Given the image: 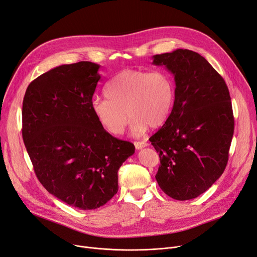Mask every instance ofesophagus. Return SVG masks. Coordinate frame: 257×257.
<instances>
[{
	"label": "esophagus",
	"instance_id": "1",
	"mask_svg": "<svg viewBox=\"0 0 257 257\" xmlns=\"http://www.w3.org/2000/svg\"><path fill=\"white\" fill-rule=\"evenodd\" d=\"M150 144L148 142H144V141H138V142H135V148L136 150H142L144 148H146V146H149Z\"/></svg>",
	"mask_w": 257,
	"mask_h": 257
}]
</instances>
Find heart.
Instances as JSON below:
<instances>
[{
  "label": "heart",
  "mask_w": 257,
  "mask_h": 257,
  "mask_svg": "<svg viewBox=\"0 0 257 257\" xmlns=\"http://www.w3.org/2000/svg\"><path fill=\"white\" fill-rule=\"evenodd\" d=\"M104 95L106 98H95L91 103L100 126L119 136L130 116L131 134L139 137L149 125L160 126L167 120L174 106L175 83L163 71L124 70L109 80Z\"/></svg>",
  "instance_id": "heart-1"
}]
</instances>
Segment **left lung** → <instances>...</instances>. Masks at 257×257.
<instances>
[{"label": "left lung", "mask_w": 257, "mask_h": 257, "mask_svg": "<svg viewBox=\"0 0 257 257\" xmlns=\"http://www.w3.org/2000/svg\"><path fill=\"white\" fill-rule=\"evenodd\" d=\"M175 77V101L165 124L150 138L159 153L156 180L178 201L199 197L222 176L234 132L229 90L199 53L177 49L153 56Z\"/></svg>", "instance_id": "8db88e82"}]
</instances>
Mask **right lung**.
Wrapping results in <instances>:
<instances>
[{"label":"right lung","instance_id":"1","mask_svg":"<svg viewBox=\"0 0 257 257\" xmlns=\"http://www.w3.org/2000/svg\"><path fill=\"white\" fill-rule=\"evenodd\" d=\"M99 68L91 62L53 68L28 85L23 100V140L36 177L55 198L81 210L114 197L118 169L135 153L92 113Z\"/></svg>","mask_w":257,"mask_h":257}]
</instances>
